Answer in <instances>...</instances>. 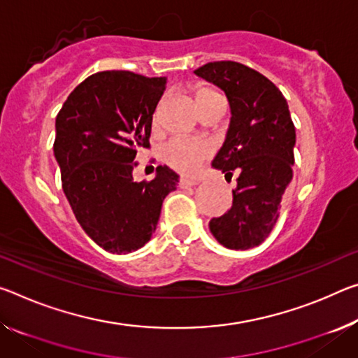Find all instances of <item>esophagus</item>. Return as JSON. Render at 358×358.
<instances>
[{
    "instance_id": "1",
    "label": "esophagus",
    "mask_w": 358,
    "mask_h": 358,
    "mask_svg": "<svg viewBox=\"0 0 358 358\" xmlns=\"http://www.w3.org/2000/svg\"><path fill=\"white\" fill-rule=\"evenodd\" d=\"M197 183H199V180H192V178H186V177L180 178V188H189V186H194Z\"/></svg>"
}]
</instances>
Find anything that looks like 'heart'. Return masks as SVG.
I'll use <instances>...</instances> for the list:
<instances>
[{"label":"heart","instance_id":"obj_1","mask_svg":"<svg viewBox=\"0 0 358 358\" xmlns=\"http://www.w3.org/2000/svg\"><path fill=\"white\" fill-rule=\"evenodd\" d=\"M218 94L210 87H199L196 90L197 101L206 100L210 95ZM159 119V110L155 113V121ZM212 155V145L207 141L191 137H173L162 148V157L170 167L181 173H196L201 166Z\"/></svg>","mask_w":358,"mask_h":358}]
</instances>
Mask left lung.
I'll return each instance as SVG.
<instances>
[{
  "label": "left lung",
  "mask_w": 358,
  "mask_h": 358,
  "mask_svg": "<svg viewBox=\"0 0 358 358\" xmlns=\"http://www.w3.org/2000/svg\"><path fill=\"white\" fill-rule=\"evenodd\" d=\"M197 76L224 90L231 124L212 167L237 177L232 206L212 218L210 232L226 248L248 250L271 234L283 192L293 178L296 132L288 103L275 84L239 62H208Z\"/></svg>",
  "instance_id": "1"
}]
</instances>
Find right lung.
Here are the masks:
<instances>
[{"label": "right lung", "mask_w": 358, "mask_h": 358, "mask_svg": "<svg viewBox=\"0 0 358 358\" xmlns=\"http://www.w3.org/2000/svg\"><path fill=\"white\" fill-rule=\"evenodd\" d=\"M166 78L124 70L89 76L68 95L55 119L54 156L73 213L99 247L138 250L156 231L161 207L177 189L166 166L151 181H134L135 156L150 148L151 122Z\"/></svg>", "instance_id": "1"}]
</instances>
